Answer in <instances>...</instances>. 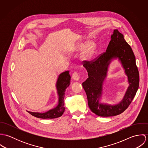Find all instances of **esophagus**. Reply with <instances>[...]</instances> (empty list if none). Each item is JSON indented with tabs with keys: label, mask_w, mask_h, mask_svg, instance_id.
I'll list each match as a JSON object with an SVG mask.
<instances>
[{
	"label": "esophagus",
	"mask_w": 148,
	"mask_h": 148,
	"mask_svg": "<svg viewBox=\"0 0 148 148\" xmlns=\"http://www.w3.org/2000/svg\"><path fill=\"white\" fill-rule=\"evenodd\" d=\"M72 78L75 81H79L80 79V75L77 72H75L72 75Z\"/></svg>",
	"instance_id": "34e87169"
}]
</instances>
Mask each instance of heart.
Returning a JSON list of instances; mask_svg holds the SVG:
<instances>
[{"instance_id": "heart-1", "label": "heart", "mask_w": 148, "mask_h": 148, "mask_svg": "<svg viewBox=\"0 0 148 148\" xmlns=\"http://www.w3.org/2000/svg\"><path fill=\"white\" fill-rule=\"evenodd\" d=\"M85 47V45L82 44L80 45H78L76 46L74 48L75 51H80L83 49ZM96 49V44L95 42H90L87 47L85 49L84 52L82 53L81 56H80V59L82 61H86L89 59L92 55H93Z\"/></svg>"}]
</instances>
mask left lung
<instances>
[{"label":"left lung","instance_id":"8db88e82","mask_svg":"<svg viewBox=\"0 0 148 148\" xmlns=\"http://www.w3.org/2000/svg\"><path fill=\"white\" fill-rule=\"evenodd\" d=\"M114 58H118L121 62L130 85L121 102L112 106L100 103L99 100L102 95V84L108 65ZM83 66L88 72V78L82 85L91 111L101 117L114 116L124 112L136 94L140 78L134 53L124 39V35L117 29H114L106 52L93 60L86 62Z\"/></svg>","mask_w":148,"mask_h":148}]
</instances>
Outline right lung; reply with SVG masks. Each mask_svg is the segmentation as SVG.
I'll use <instances>...</instances> for the list:
<instances>
[{
	"label": "right lung",
	"instance_id": "obj_1",
	"mask_svg": "<svg viewBox=\"0 0 148 148\" xmlns=\"http://www.w3.org/2000/svg\"><path fill=\"white\" fill-rule=\"evenodd\" d=\"M71 76L69 71H66L62 73L58 77L56 82V89L58 94L59 96L58 105L55 108L50 109L49 110L44 112H32L27 111L32 116L38 118L47 119H55L62 116L65 110V107L64 104V98L65 92L66 88L70 85Z\"/></svg>",
	"mask_w": 148,
	"mask_h": 148
}]
</instances>
